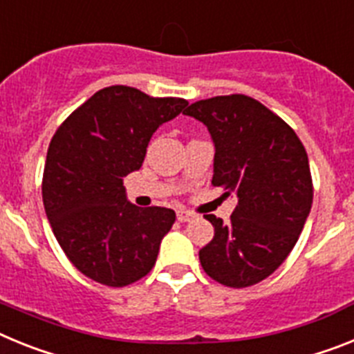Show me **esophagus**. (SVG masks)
<instances>
[{
  "instance_id": "1",
  "label": "esophagus",
  "mask_w": 354,
  "mask_h": 354,
  "mask_svg": "<svg viewBox=\"0 0 354 354\" xmlns=\"http://www.w3.org/2000/svg\"><path fill=\"white\" fill-rule=\"evenodd\" d=\"M176 217H178V221H180V223H189V221L194 219L196 215L192 214V212L183 210V208H180V210L176 212Z\"/></svg>"
}]
</instances>
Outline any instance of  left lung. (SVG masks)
<instances>
[{"mask_svg":"<svg viewBox=\"0 0 354 354\" xmlns=\"http://www.w3.org/2000/svg\"><path fill=\"white\" fill-rule=\"evenodd\" d=\"M183 113L212 137V185L236 198L230 223L205 215L214 239L199 262L226 287H250L283 263L303 232L313 199L308 155L296 131L250 96L196 101Z\"/></svg>","mask_w":354,"mask_h":354,"instance_id":"obj_1","label":"left lung"}]
</instances>
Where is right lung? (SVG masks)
Instances as JSON below:
<instances>
[{
	"mask_svg": "<svg viewBox=\"0 0 354 354\" xmlns=\"http://www.w3.org/2000/svg\"><path fill=\"white\" fill-rule=\"evenodd\" d=\"M187 104L112 85L53 135L42 178L44 210L64 253L87 278L124 287L155 266L176 214L130 203L122 178L140 169L153 133Z\"/></svg>",
	"mask_w": 354,
	"mask_h": 354,
	"instance_id": "obj_1",
	"label": "right lung"
}]
</instances>
